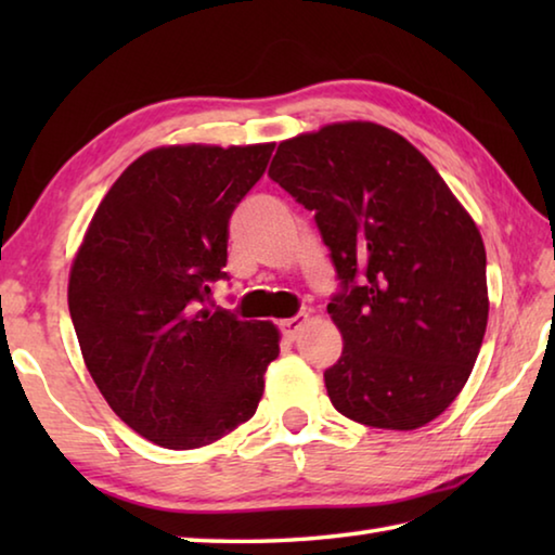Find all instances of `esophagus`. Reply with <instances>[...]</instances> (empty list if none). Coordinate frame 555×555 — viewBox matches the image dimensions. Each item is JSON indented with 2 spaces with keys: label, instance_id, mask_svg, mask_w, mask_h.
<instances>
[{
  "label": "esophagus",
  "instance_id": "obj_1",
  "mask_svg": "<svg viewBox=\"0 0 555 555\" xmlns=\"http://www.w3.org/2000/svg\"><path fill=\"white\" fill-rule=\"evenodd\" d=\"M308 321V313H298L294 318H286V321H281V331H284V335L288 337V340H296L298 333L304 331V325Z\"/></svg>",
  "mask_w": 555,
  "mask_h": 555
}]
</instances>
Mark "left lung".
Masks as SVG:
<instances>
[{
  "label": "left lung",
  "instance_id": "left-lung-1",
  "mask_svg": "<svg viewBox=\"0 0 555 555\" xmlns=\"http://www.w3.org/2000/svg\"><path fill=\"white\" fill-rule=\"evenodd\" d=\"M269 176L315 212L340 281L327 313L345 347L323 374L333 406L372 428L426 426L485 337L480 230L428 158L372 121L281 142Z\"/></svg>",
  "mask_w": 555,
  "mask_h": 555
}]
</instances>
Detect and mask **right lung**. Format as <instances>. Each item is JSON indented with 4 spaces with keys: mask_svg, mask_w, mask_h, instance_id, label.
<instances>
[{
    "mask_svg": "<svg viewBox=\"0 0 555 555\" xmlns=\"http://www.w3.org/2000/svg\"><path fill=\"white\" fill-rule=\"evenodd\" d=\"M274 144L162 146L102 198L70 269L82 360L112 411L156 446H208L255 416L279 354L271 323L210 306L230 218Z\"/></svg>",
    "mask_w": 555,
    "mask_h": 555,
    "instance_id": "right-lung-1",
    "label": "right lung"
}]
</instances>
